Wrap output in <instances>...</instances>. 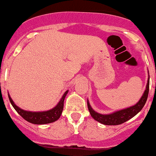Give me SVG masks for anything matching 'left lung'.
Segmentation results:
<instances>
[{
  "instance_id": "8db88e82",
  "label": "left lung",
  "mask_w": 156,
  "mask_h": 156,
  "mask_svg": "<svg viewBox=\"0 0 156 156\" xmlns=\"http://www.w3.org/2000/svg\"><path fill=\"white\" fill-rule=\"evenodd\" d=\"M149 72V71H148ZM149 74V73H148ZM149 74L148 75L147 84L145 91L143 94L142 97L140 99L139 101L133 106H130L123 109L118 110V111L113 112L109 113V114H100V113L97 112L95 110H94L91 107L90 104L89 103V100H87V107L89 109L90 115L92 116L93 119L97 122L103 124L105 125H119L121 124L125 123L127 121L130 120L133 117H134L137 113L142 110L145 105L146 100L148 98V94H149Z\"/></svg>"
}]
</instances>
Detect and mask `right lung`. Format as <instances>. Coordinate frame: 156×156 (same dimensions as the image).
Wrapping results in <instances>:
<instances>
[{"mask_svg": "<svg viewBox=\"0 0 156 156\" xmlns=\"http://www.w3.org/2000/svg\"><path fill=\"white\" fill-rule=\"evenodd\" d=\"M68 91L69 90H66L64 93L63 95L61 97L60 100H59V103L56 104L55 107H53L50 110H48V111L43 112L26 111V110L23 109V108H20L14 103V102L12 101V98H11L9 94L8 97L12 107L15 108L16 111L25 120H26L27 122L31 124H34V125H45V124H49L56 122V120L59 119L62 112V110H63L64 100H65L66 94H68Z\"/></svg>", "mask_w": 156, "mask_h": 156, "instance_id": "right-lung-1", "label": "right lung"}]
</instances>
